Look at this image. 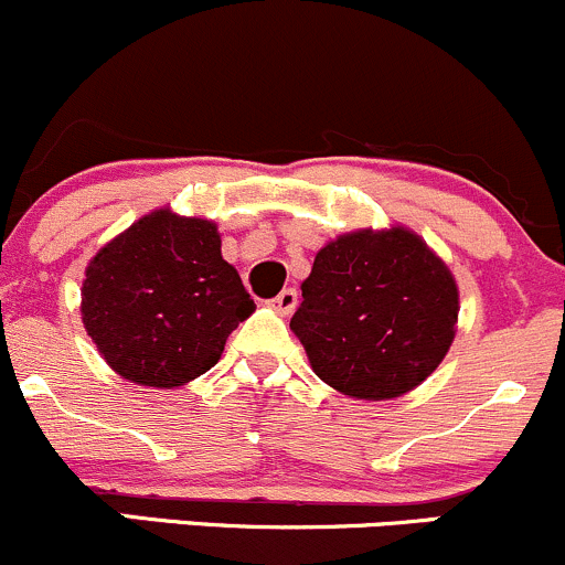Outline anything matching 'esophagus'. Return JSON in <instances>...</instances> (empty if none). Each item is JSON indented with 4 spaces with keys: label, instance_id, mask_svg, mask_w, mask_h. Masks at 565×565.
<instances>
[{
    "label": "esophagus",
    "instance_id": "34e87169",
    "mask_svg": "<svg viewBox=\"0 0 565 565\" xmlns=\"http://www.w3.org/2000/svg\"><path fill=\"white\" fill-rule=\"evenodd\" d=\"M270 306L276 308L278 313H284V317H289V313L298 308V292H295V289H281V292L270 300Z\"/></svg>",
    "mask_w": 565,
    "mask_h": 565
}]
</instances>
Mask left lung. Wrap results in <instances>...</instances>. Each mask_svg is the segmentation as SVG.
Wrapping results in <instances>:
<instances>
[{"instance_id": "obj_1", "label": "left lung", "mask_w": 565, "mask_h": 565, "mask_svg": "<svg viewBox=\"0 0 565 565\" xmlns=\"http://www.w3.org/2000/svg\"><path fill=\"white\" fill-rule=\"evenodd\" d=\"M300 289L289 328L313 373L349 397L406 395L455 341V276L406 227L338 235L317 254Z\"/></svg>"}]
</instances>
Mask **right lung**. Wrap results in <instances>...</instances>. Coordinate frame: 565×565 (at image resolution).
Wrapping results in <instances>:
<instances>
[{
    "mask_svg": "<svg viewBox=\"0 0 565 565\" xmlns=\"http://www.w3.org/2000/svg\"><path fill=\"white\" fill-rule=\"evenodd\" d=\"M241 276L207 218L148 213L86 267L81 313L105 362L142 387L173 390L216 365L252 317Z\"/></svg>",
    "mask_w": 565,
    "mask_h": 565,
    "instance_id": "add662e5",
    "label": "right lung"
}]
</instances>
